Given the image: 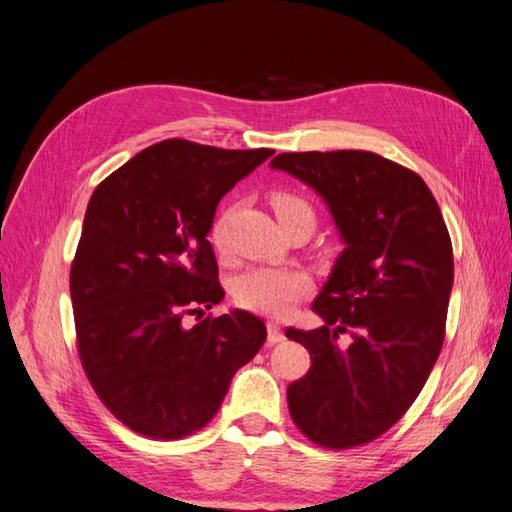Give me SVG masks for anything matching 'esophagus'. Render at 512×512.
<instances>
[{"mask_svg":"<svg viewBox=\"0 0 512 512\" xmlns=\"http://www.w3.org/2000/svg\"><path fill=\"white\" fill-rule=\"evenodd\" d=\"M285 339V333L281 329L279 322H268V344H279Z\"/></svg>","mask_w":512,"mask_h":512,"instance_id":"34e87169","label":"esophagus"}]
</instances>
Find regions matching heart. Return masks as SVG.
<instances>
[{
    "instance_id": "heart-1",
    "label": "heart",
    "mask_w": 512,
    "mask_h": 512,
    "mask_svg": "<svg viewBox=\"0 0 512 512\" xmlns=\"http://www.w3.org/2000/svg\"><path fill=\"white\" fill-rule=\"evenodd\" d=\"M272 207L279 218L290 216L298 209L311 207L305 199H300L290 192H277L272 194ZM225 222L227 218L220 216L212 225V238L218 251L225 248ZM311 290V279L303 270H290V268H272V266H259L244 272L242 277L233 285L235 303L244 309H251L257 313H266V316H285L290 313L300 298H305Z\"/></svg>"
}]
</instances>
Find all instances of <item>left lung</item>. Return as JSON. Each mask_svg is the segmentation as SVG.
<instances>
[{
	"instance_id": "left-lung-1",
	"label": "left lung",
	"mask_w": 512,
	"mask_h": 512,
	"mask_svg": "<svg viewBox=\"0 0 512 512\" xmlns=\"http://www.w3.org/2000/svg\"><path fill=\"white\" fill-rule=\"evenodd\" d=\"M270 166L322 196L346 244L311 305L324 324L285 331L311 355L287 406L313 443L355 448L409 411L439 357L450 233L424 179L376 153H281Z\"/></svg>"
}]
</instances>
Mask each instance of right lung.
<instances>
[{"instance_id":"1","label":"right lung","mask_w":512,"mask_h":512,"mask_svg":"<svg viewBox=\"0 0 512 512\" xmlns=\"http://www.w3.org/2000/svg\"><path fill=\"white\" fill-rule=\"evenodd\" d=\"M272 153L162 140L90 196L71 266L77 348L103 404L144 437L203 428L266 342L253 313H203L225 298L207 240L216 207Z\"/></svg>"}]
</instances>
